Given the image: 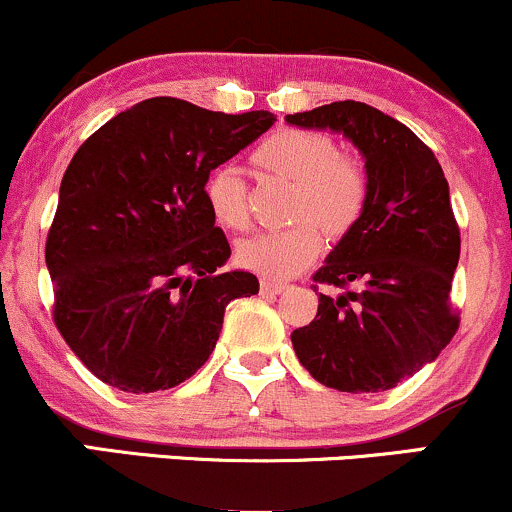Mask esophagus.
<instances>
[{
	"label": "esophagus",
	"mask_w": 512,
	"mask_h": 512,
	"mask_svg": "<svg viewBox=\"0 0 512 512\" xmlns=\"http://www.w3.org/2000/svg\"><path fill=\"white\" fill-rule=\"evenodd\" d=\"M262 291H264V293H272V296H276V293L286 291V284H279V281L262 279Z\"/></svg>",
	"instance_id": "1"
}]
</instances>
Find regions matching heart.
<instances>
[{"instance_id":"heart-1","label":"heart","mask_w":512,"mask_h":512,"mask_svg":"<svg viewBox=\"0 0 512 512\" xmlns=\"http://www.w3.org/2000/svg\"><path fill=\"white\" fill-rule=\"evenodd\" d=\"M252 163L260 173L293 185L289 219L296 223L238 243V262L269 279H286L308 267L322 250L316 228L327 238H342L366 207V170L339 154L327 134L281 129L257 146ZM204 199L219 226L238 231L248 221V187L236 168H216L204 185Z\"/></svg>"}]
</instances>
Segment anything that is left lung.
Instances as JSON below:
<instances>
[{"label": "left lung", "instance_id": "left-lung-1", "mask_svg": "<svg viewBox=\"0 0 512 512\" xmlns=\"http://www.w3.org/2000/svg\"><path fill=\"white\" fill-rule=\"evenodd\" d=\"M286 122L342 134L368 178L363 214L313 276L339 293H320L315 320L291 334L293 349L332 390H390L436 361L460 325L450 308L460 228L448 180L409 127L366 103L320 105Z\"/></svg>", "mask_w": 512, "mask_h": 512}]
</instances>
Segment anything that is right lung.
<instances>
[{
    "instance_id": "obj_1",
    "label": "right lung",
    "mask_w": 512,
    "mask_h": 512,
    "mask_svg": "<svg viewBox=\"0 0 512 512\" xmlns=\"http://www.w3.org/2000/svg\"><path fill=\"white\" fill-rule=\"evenodd\" d=\"M274 120L149 98L79 146L45 264L57 330L98 380L134 395L185 383L214 351L226 305L260 291L255 274L221 269L231 245L204 185Z\"/></svg>"
}]
</instances>
